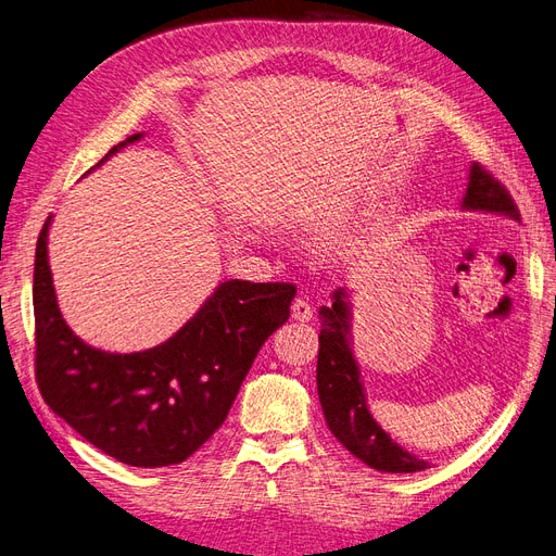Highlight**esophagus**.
<instances>
[{"mask_svg":"<svg viewBox=\"0 0 556 556\" xmlns=\"http://www.w3.org/2000/svg\"><path fill=\"white\" fill-rule=\"evenodd\" d=\"M291 314L300 323H309L312 316H314V304L306 298H295L293 306H291Z\"/></svg>","mask_w":556,"mask_h":556,"instance_id":"esophagus-1","label":"esophagus"}]
</instances>
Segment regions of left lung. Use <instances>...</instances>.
<instances>
[{
	"mask_svg": "<svg viewBox=\"0 0 556 556\" xmlns=\"http://www.w3.org/2000/svg\"><path fill=\"white\" fill-rule=\"evenodd\" d=\"M465 211L497 213L520 219L516 201L504 185L492 176L483 164L475 162L469 167L467 192L463 197ZM332 306H320V334H318V399L323 415L332 435L351 451L355 458L378 471L409 475V471L428 469V463L407 454L399 446L366 407L364 387L359 382V368L351 348V309L345 293L334 291Z\"/></svg>",
	"mask_w": 556,
	"mask_h": 556,
	"instance_id": "1",
	"label": "left lung"
}]
</instances>
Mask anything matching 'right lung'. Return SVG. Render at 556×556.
Returning <instances> with one entry per match:
<instances>
[{
    "instance_id": "obj_1",
    "label": "right lung",
    "mask_w": 556,
    "mask_h": 556,
    "mask_svg": "<svg viewBox=\"0 0 556 556\" xmlns=\"http://www.w3.org/2000/svg\"><path fill=\"white\" fill-rule=\"evenodd\" d=\"M139 137L121 141L110 155ZM50 219L40 229L34 263L40 396L121 463H182L224 424L261 345L289 320L295 283L224 281L169 341L143 353H105L75 337L61 318L48 263Z\"/></svg>"
}]
</instances>
